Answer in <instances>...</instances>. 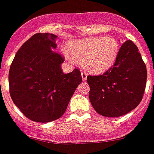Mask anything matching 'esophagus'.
<instances>
[{"label":"esophagus","mask_w":154,"mask_h":154,"mask_svg":"<svg viewBox=\"0 0 154 154\" xmlns=\"http://www.w3.org/2000/svg\"><path fill=\"white\" fill-rule=\"evenodd\" d=\"M82 81H85L86 79H87V74H86L85 72H82Z\"/></svg>","instance_id":"34e87169"}]
</instances>
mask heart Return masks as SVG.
<instances>
[{
	"label": "heart",
	"mask_w": 154,
	"mask_h": 154,
	"mask_svg": "<svg viewBox=\"0 0 154 154\" xmlns=\"http://www.w3.org/2000/svg\"><path fill=\"white\" fill-rule=\"evenodd\" d=\"M63 56L82 63L86 71L102 74L114 65L119 54V43L113 37H91L67 43Z\"/></svg>",
	"instance_id": "obj_1"
}]
</instances>
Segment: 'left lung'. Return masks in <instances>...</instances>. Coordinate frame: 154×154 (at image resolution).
<instances>
[{
    "mask_svg": "<svg viewBox=\"0 0 154 154\" xmlns=\"http://www.w3.org/2000/svg\"><path fill=\"white\" fill-rule=\"evenodd\" d=\"M147 77V68L138 48L131 41H126L120 48L113 67L101 75L87 77L92 106L106 117L128 113L141 101Z\"/></svg>",
    "mask_w": 154,
    "mask_h": 154,
    "instance_id": "1",
    "label": "left lung"
}]
</instances>
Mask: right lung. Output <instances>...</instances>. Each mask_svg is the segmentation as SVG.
Returning <instances> with one entry per match:
<instances>
[{"label": "right lung", "mask_w": 154, "mask_h": 154, "mask_svg": "<svg viewBox=\"0 0 154 154\" xmlns=\"http://www.w3.org/2000/svg\"><path fill=\"white\" fill-rule=\"evenodd\" d=\"M57 38L50 33L34 35L19 49L10 66V97L20 111L35 122L60 118L82 80L77 69L63 72V58L54 52Z\"/></svg>", "instance_id": "right-lung-1"}]
</instances>
